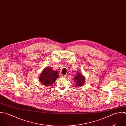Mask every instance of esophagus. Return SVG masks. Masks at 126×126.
Wrapping results in <instances>:
<instances>
[{
	"instance_id": "1",
	"label": "esophagus",
	"mask_w": 126,
	"mask_h": 126,
	"mask_svg": "<svg viewBox=\"0 0 126 126\" xmlns=\"http://www.w3.org/2000/svg\"><path fill=\"white\" fill-rule=\"evenodd\" d=\"M60 77H65V75H63L61 74V75H60Z\"/></svg>"
}]
</instances>
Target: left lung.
Segmentation results:
<instances>
[{
    "instance_id": "8db88e82",
    "label": "left lung",
    "mask_w": 126,
    "mask_h": 126,
    "mask_svg": "<svg viewBox=\"0 0 126 126\" xmlns=\"http://www.w3.org/2000/svg\"><path fill=\"white\" fill-rule=\"evenodd\" d=\"M74 79L76 80L77 85H78V86L79 85L81 86L82 84H83L85 81L84 77L82 75L81 73L79 72L77 74V75L76 76V77H75Z\"/></svg>"
}]
</instances>
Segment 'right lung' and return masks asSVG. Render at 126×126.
Returning a JSON list of instances; mask_svg holds the SVG:
<instances>
[{
  "instance_id": "right-lung-1",
  "label": "right lung",
  "mask_w": 126,
  "mask_h": 126,
  "mask_svg": "<svg viewBox=\"0 0 126 126\" xmlns=\"http://www.w3.org/2000/svg\"><path fill=\"white\" fill-rule=\"evenodd\" d=\"M59 77V76L57 71H54L51 68L48 67L43 70L39 79L43 84L49 86L53 84L56 79Z\"/></svg>"
}]
</instances>
